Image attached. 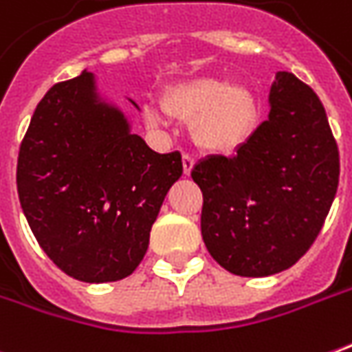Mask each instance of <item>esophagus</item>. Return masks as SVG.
Here are the masks:
<instances>
[{
	"mask_svg": "<svg viewBox=\"0 0 352 352\" xmlns=\"http://www.w3.org/2000/svg\"><path fill=\"white\" fill-rule=\"evenodd\" d=\"M194 168V158L190 154H183V171L184 175H190V171Z\"/></svg>",
	"mask_w": 352,
	"mask_h": 352,
	"instance_id": "obj_1",
	"label": "esophagus"
}]
</instances>
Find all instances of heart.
<instances>
[{"mask_svg": "<svg viewBox=\"0 0 352 352\" xmlns=\"http://www.w3.org/2000/svg\"><path fill=\"white\" fill-rule=\"evenodd\" d=\"M166 108L179 118H196V141L204 148L215 152L238 148L248 139L255 120V104L248 91L211 78H196L173 85L166 93ZM148 122L164 125L168 114L152 108L148 110Z\"/></svg>", "mask_w": 352, "mask_h": 352, "instance_id": "b5f03b06", "label": "heart"}]
</instances>
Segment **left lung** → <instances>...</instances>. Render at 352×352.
Here are the masks:
<instances>
[{
  "label": "left lung",
  "instance_id": "1",
  "mask_svg": "<svg viewBox=\"0 0 352 352\" xmlns=\"http://www.w3.org/2000/svg\"><path fill=\"white\" fill-rule=\"evenodd\" d=\"M190 175L211 257L238 276H270L296 265L320 232L338 192V142L316 93L278 72L269 120L234 156L201 160Z\"/></svg>",
  "mask_w": 352,
  "mask_h": 352
}]
</instances>
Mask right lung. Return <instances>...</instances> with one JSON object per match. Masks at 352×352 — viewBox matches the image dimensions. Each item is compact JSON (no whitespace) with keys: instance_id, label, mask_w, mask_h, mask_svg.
<instances>
[{"instance_id":"right-lung-1","label":"right lung","mask_w":352,"mask_h":352,"mask_svg":"<svg viewBox=\"0 0 352 352\" xmlns=\"http://www.w3.org/2000/svg\"><path fill=\"white\" fill-rule=\"evenodd\" d=\"M181 152L158 154L97 102L93 76L55 83L19 151L16 190L41 250L68 276L116 282L142 261Z\"/></svg>"}]
</instances>
